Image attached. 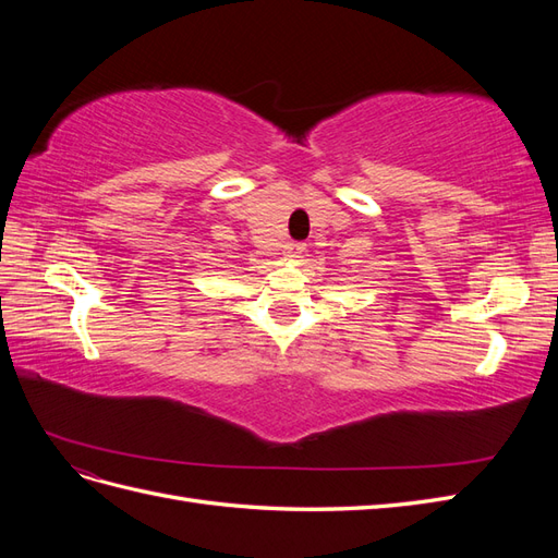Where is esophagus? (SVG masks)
I'll return each instance as SVG.
<instances>
[{
	"label": "esophagus",
	"mask_w": 558,
	"mask_h": 558,
	"mask_svg": "<svg viewBox=\"0 0 558 558\" xmlns=\"http://www.w3.org/2000/svg\"><path fill=\"white\" fill-rule=\"evenodd\" d=\"M302 251H305V244H300V242H291V244L283 246L286 258H300Z\"/></svg>",
	"instance_id": "34e87169"
}]
</instances>
